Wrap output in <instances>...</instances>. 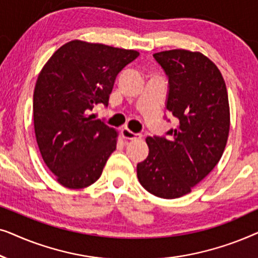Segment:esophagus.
I'll list each match as a JSON object with an SVG mask.
<instances>
[{
	"label": "esophagus",
	"mask_w": 258,
	"mask_h": 258,
	"mask_svg": "<svg viewBox=\"0 0 258 258\" xmlns=\"http://www.w3.org/2000/svg\"><path fill=\"white\" fill-rule=\"evenodd\" d=\"M122 136H123V139H125V140H132V141H134V140H140L141 137H142V135H141V134H136V133L130 132V130H129L128 128H123V129H122Z\"/></svg>",
	"instance_id": "esophagus-1"
}]
</instances>
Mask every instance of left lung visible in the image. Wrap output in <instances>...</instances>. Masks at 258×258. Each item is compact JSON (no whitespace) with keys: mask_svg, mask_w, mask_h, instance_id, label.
<instances>
[{"mask_svg":"<svg viewBox=\"0 0 258 258\" xmlns=\"http://www.w3.org/2000/svg\"><path fill=\"white\" fill-rule=\"evenodd\" d=\"M153 56L168 79L165 108L176 126L147 137L149 154L137 164V177L153 195L177 199L221 160L230 128L228 91L220 70L201 52L175 49Z\"/></svg>","mask_w":258,"mask_h":258,"instance_id":"left-lung-1","label":"left lung"}]
</instances>
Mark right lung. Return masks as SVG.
Instances as JSON below:
<instances>
[{
	"label": "right lung",
	"instance_id": "1",
	"mask_svg": "<svg viewBox=\"0 0 258 258\" xmlns=\"http://www.w3.org/2000/svg\"><path fill=\"white\" fill-rule=\"evenodd\" d=\"M140 54L72 41L45 63L34 90V126L42 158L58 183L81 189L100 178L117 133L90 115L108 107L118 74Z\"/></svg>",
	"mask_w": 258,
	"mask_h": 258
}]
</instances>
